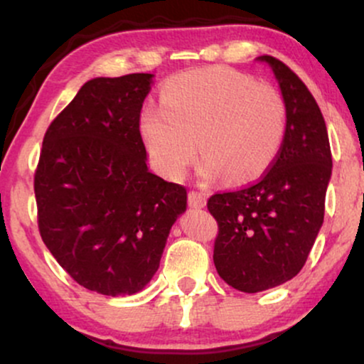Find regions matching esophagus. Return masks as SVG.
<instances>
[{"mask_svg": "<svg viewBox=\"0 0 364 364\" xmlns=\"http://www.w3.org/2000/svg\"><path fill=\"white\" fill-rule=\"evenodd\" d=\"M188 203H190V207L202 208V207H205L207 196H205V193H203V191L191 190L190 193H188Z\"/></svg>", "mask_w": 364, "mask_h": 364, "instance_id": "1", "label": "esophagus"}]
</instances>
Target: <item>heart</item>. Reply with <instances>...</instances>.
<instances>
[{"label": "heart", "mask_w": 364, "mask_h": 364, "mask_svg": "<svg viewBox=\"0 0 364 364\" xmlns=\"http://www.w3.org/2000/svg\"><path fill=\"white\" fill-rule=\"evenodd\" d=\"M287 104L275 87L225 66L179 73L166 83L161 106L141 111L140 133L154 164L179 178L200 150L207 179L236 185L258 179L281 152Z\"/></svg>", "instance_id": "b5f03b06"}]
</instances>
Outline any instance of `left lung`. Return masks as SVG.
<instances>
[{
    "label": "left lung",
    "instance_id": "1",
    "mask_svg": "<svg viewBox=\"0 0 364 364\" xmlns=\"http://www.w3.org/2000/svg\"><path fill=\"white\" fill-rule=\"evenodd\" d=\"M272 66L287 104V132L269 171L252 185L214 193V263L229 286L258 292L294 277L306 263L325 214L332 174L327 127L301 78L277 58Z\"/></svg>",
    "mask_w": 364,
    "mask_h": 364
}]
</instances>
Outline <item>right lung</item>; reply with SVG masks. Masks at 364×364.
<instances>
[{"instance_id":"right-lung-1","label":"right lung","mask_w":364,"mask_h":364,"mask_svg":"<svg viewBox=\"0 0 364 364\" xmlns=\"http://www.w3.org/2000/svg\"><path fill=\"white\" fill-rule=\"evenodd\" d=\"M152 75L94 78L49 124L34 174L44 245L73 281L135 294L157 272L186 188L147 169L140 111Z\"/></svg>"}]
</instances>
